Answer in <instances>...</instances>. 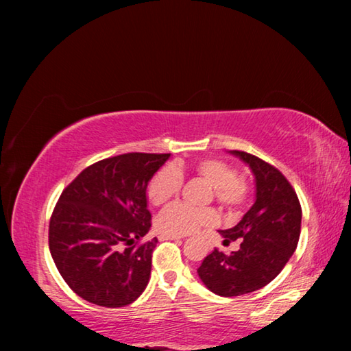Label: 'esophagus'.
<instances>
[{
  "instance_id": "esophagus-1",
  "label": "esophagus",
  "mask_w": 351,
  "mask_h": 351,
  "mask_svg": "<svg viewBox=\"0 0 351 351\" xmlns=\"http://www.w3.org/2000/svg\"><path fill=\"white\" fill-rule=\"evenodd\" d=\"M181 237L180 235H169V234H161L159 235V240L164 241V240H180Z\"/></svg>"
}]
</instances>
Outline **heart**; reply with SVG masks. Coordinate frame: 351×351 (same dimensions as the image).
I'll list each match as a JSON object with an SVG mask.
<instances>
[{
	"mask_svg": "<svg viewBox=\"0 0 351 351\" xmlns=\"http://www.w3.org/2000/svg\"><path fill=\"white\" fill-rule=\"evenodd\" d=\"M190 170L213 187V197L229 210H235L246 203L251 186L243 175L237 173L234 165L219 158H206L195 162ZM189 171L184 164L158 170L147 186V198L153 206L170 203L182 186V178ZM217 223V213L210 207H193L173 204L159 215L156 228L159 232L169 235H187L199 228Z\"/></svg>",
	"mask_w": 351,
	"mask_h": 351,
	"instance_id": "obj_1",
	"label": "heart"
}]
</instances>
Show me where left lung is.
Returning a JSON list of instances; mask_svg holds the SVG:
<instances>
[{
	"label": "left lung",
	"mask_w": 351,
	"mask_h": 351,
	"mask_svg": "<svg viewBox=\"0 0 351 351\" xmlns=\"http://www.w3.org/2000/svg\"><path fill=\"white\" fill-rule=\"evenodd\" d=\"M255 176V203L232 229L219 230L224 245L240 240L230 255L218 249L207 255L198 276L212 293L243 295L263 288L280 274L300 237L302 207L295 190L274 165L246 152H232Z\"/></svg>",
	"instance_id": "obj_1"
}]
</instances>
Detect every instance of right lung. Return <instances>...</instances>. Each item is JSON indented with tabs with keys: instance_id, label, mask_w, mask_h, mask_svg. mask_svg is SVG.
Masks as SVG:
<instances>
[{
	"instance_id": "1",
	"label": "right lung",
	"mask_w": 351,
	"mask_h": 351,
	"mask_svg": "<svg viewBox=\"0 0 351 351\" xmlns=\"http://www.w3.org/2000/svg\"><path fill=\"white\" fill-rule=\"evenodd\" d=\"M170 153H125L86 167L58 198L49 251L68 287L90 304L119 308L144 293L158 240L147 186Z\"/></svg>"
}]
</instances>
